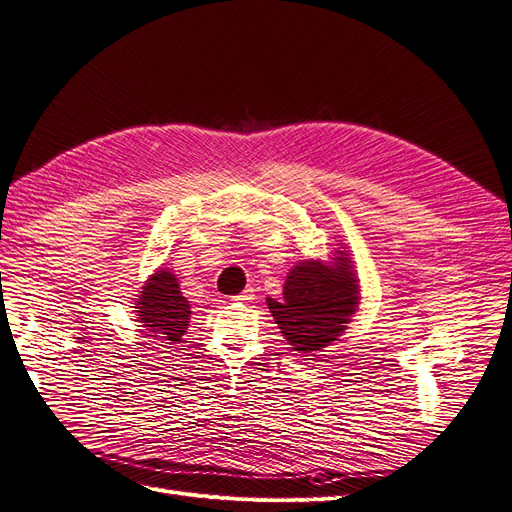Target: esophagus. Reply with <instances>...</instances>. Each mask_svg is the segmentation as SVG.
<instances>
[{
	"mask_svg": "<svg viewBox=\"0 0 512 512\" xmlns=\"http://www.w3.org/2000/svg\"><path fill=\"white\" fill-rule=\"evenodd\" d=\"M252 298H254V288H245L241 294L233 296V301H235V303H250Z\"/></svg>",
	"mask_w": 512,
	"mask_h": 512,
	"instance_id": "esophagus-1",
	"label": "esophagus"
}]
</instances>
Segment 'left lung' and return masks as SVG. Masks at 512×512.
Instances as JSON below:
<instances>
[{"label":"left lung","mask_w":512,"mask_h":512,"mask_svg":"<svg viewBox=\"0 0 512 512\" xmlns=\"http://www.w3.org/2000/svg\"><path fill=\"white\" fill-rule=\"evenodd\" d=\"M267 305L294 351L309 354L330 345L339 339L358 305L351 260L337 258L332 267L303 260L290 271L284 296L279 301L267 298Z\"/></svg>","instance_id":"8db88e82"}]
</instances>
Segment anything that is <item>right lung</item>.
<instances>
[{
  "instance_id": "right-lung-1",
  "label": "right lung",
  "mask_w": 512,
  "mask_h": 512,
  "mask_svg": "<svg viewBox=\"0 0 512 512\" xmlns=\"http://www.w3.org/2000/svg\"><path fill=\"white\" fill-rule=\"evenodd\" d=\"M137 301L139 307L135 309L139 313V322L154 332L150 337L161 334L165 341H182L190 320V305L182 296L178 279L171 271H156Z\"/></svg>"
}]
</instances>
